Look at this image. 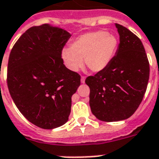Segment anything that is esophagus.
<instances>
[{"label":"esophagus","instance_id":"esophagus-1","mask_svg":"<svg viewBox=\"0 0 159 159\" xmlns=\"http://www.w3.org/2000/svg\"><path fill=\"white\" fill-rule=\"evenodd\" d=\"M81 83L84 84L85 83V76H81Z\"/></svg>","mask_w":159,"mask_h":159}]
</instances>
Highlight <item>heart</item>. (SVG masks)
I'll list each match as a JSON object with an SVG mask.
<instances>
[{"label": "heart", "mask_w": 159, "mask_h": 159, "mask_svg": "<svg viewBox=\"0 0 159 159\" xmlns=\"http://www.w3.org/2000/svg\"><path fill=\"white\" fill-rule=\"evenodd\" d=\"M118 47V40L112 34L98 30L80 35L62 51L65 65L71 71H77L85 64L93 72L102 71L112 62Z\"/></svg>", "instance_id": "1"}]
</instances>
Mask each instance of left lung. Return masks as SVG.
Segmentation results:
<instances>
[{"label":"left lung","instance_id":"left-lung-1","mask_svg":"<svg viewBox=\"0 0 159 159\" xmlns=\"http://www.w3.org/2000/svg\"><path fill=\"white\" fill-rule=\"evenodd\" d=\"M118 49L102 71L87 77L89 104L96 118L112 122L125 120L140 105L147 88L150 63L140 39L126 27L116 24Z\"/></svg>","mask_w":159,"mask_h":159}]
</instances>
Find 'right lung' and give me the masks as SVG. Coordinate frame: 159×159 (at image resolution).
Instances as JSON below:
<instances>
[{"label":"right lung","mask_w":159,"mask_h":159,"mask_svg":"<svg viewBox=\"0 0 159 159\" xmlns=\"http://www.w3.org/2000/svg\"><path fill=\"white\" fill-rule=\"evenodd\" d=\"M70 34L48 24L30 27L9 55L7 84L13 102L27 120L51 129L68 120L71 96L80 75L63 64L62 51Z\"/></svg>","instance_id":"obj_1"}]
</instances>
